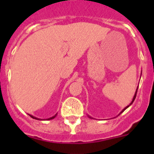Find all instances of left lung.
Masks as SVG:
<instances>
[{
	"label": "left lung",
	"instance_id": "obj_1",
	"mask_svg": "<svg viewBox=\"0 0 154 154\" xmlns=\"http://www.w3.org/2000/svg\"><path fill=\"white\" fill-rule=\"evenodd\" d=\"M137 91H136V93H135V95H134V98H133V101H132V102H131V103H130V105H132V104H133V102H134V100H135V98H136V96H137ZM129 105H128V106H127V107H125V108L124 109H123V110H122V112H123V111H124V110H125V109H126L127 108L129 107ZM122 112H121V113H122Z\"/></svg>",
	"mask_w": 154,
	"mask_h": 154
}]
</instances>
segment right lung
Listing matches in <instances>:
<instances>
[{
    "mask_svg": "<svg viewBox=\"0 0 154 154\" xmlns=\"http://www.w3.org/2000/svg\"><path fill=\"white\" fill-rule=\"evenodd\" d=\"M55 116H56V115H55ZM55 116H54V117H50V118H49V119H48V120H51V119H53V118H54V117H55ZM30 117H32V118H33V119H37V120H39V119H38V118H37V117H33V116H32V115H30Z\"/></svg>",
    "mask_w": 154,
    "mask_h": 154,
    "instance_id": "obj_1",
    "label": "right lung"
}]
</instances>
